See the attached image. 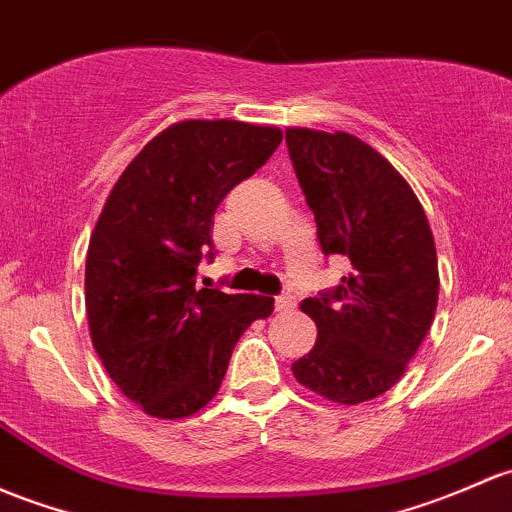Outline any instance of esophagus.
I'll return each mask as SVG.
<instances>
[{
	"instance_id": "34e87169",
	"label": "esophagus",
	"mask_w": 512,
	"mask_h": 512,
	"mask_svg": "<svg viewBox=\"0 0 512 512\" xmlns=\"http://www.w3.org/2000/svg\"><path fill=\"white\" fill-rule=\"evenodd\" d=\"M294 304H297V299H294V294H289V292L279 294V297L274 299V309H277V311H289V309H294Z\"/></svg>"
}]
</instances>
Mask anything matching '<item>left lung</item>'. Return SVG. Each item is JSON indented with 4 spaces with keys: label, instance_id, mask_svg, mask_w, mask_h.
Listing matches in <instances>:
<instances>
[{
    "label": "left lung",
    "instance_id": "8db88e82",
    "mask_svg": "<svg viewBox=\"0 0 512 512\" xmlns=\"http://www.w3.org/2000/svg\"><path fill=\"white\" fill-rule=\"evenodd\" d=\"M287 147L324 255L351 272L301 301L319 336L294 378L341 405L390 390L434 321L437 247L422 203L385 157L348 132L289 127Z\"/></svg>",
    "mask_w": 512,
    "mask_h": 512
}]
</instances>
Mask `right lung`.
<instances>
[{
    "label": "right lung",
    "mask_w": 512,
    "mask_h": 512,
    "mask_svg": "<svg viewBox=\"0 0 512 512\" xmlns=\"http://www.w3.org/2000/svg\"><path fill=\"white\" fill-rule=\"evenodd\" d=\"M282 142L277 127L186 120L159 132L112 186L88 245L85 309L107 375L142 410L181 419L218 392L272 297L196 289L215 208Z\"/></svg>",
    "instance_id": "1"
}]
</instances>
